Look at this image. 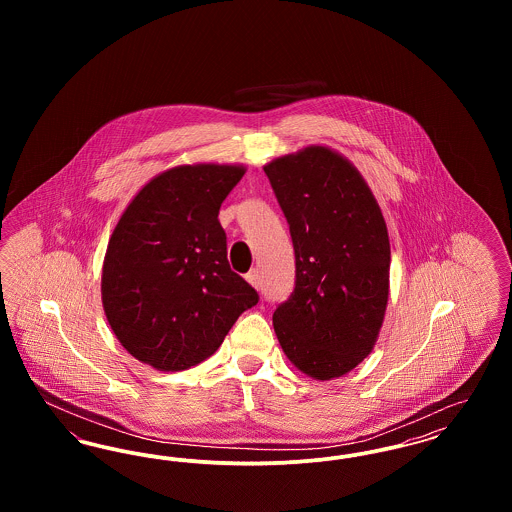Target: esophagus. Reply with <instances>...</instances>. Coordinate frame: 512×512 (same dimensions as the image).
<instances>
[{
  "instance_id": "1",
  "label": "esophagus",
  "mask_w": 512,
  "mask_h": 512,
  "mask_svg": "<svg viewBox=\"0 0 512 512\" xmlns=\"http://www.w3.org/2000/svg\"><path fill=\"white\" fill-rule=\"evenodd\" d=\"M245 280H247L255 290H259V288H261V274H259V270H257V268L249 270V272L245 274Z\"/></svg>"
}]
</instances>
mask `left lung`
<instances>
[{
    "instance_id": "left-lung-1",
    "label": "left lung",
    "mask_w": 512,
    "mask_h": 512,
    "mask_svg": "<svg viewBox=\"0 0 512 512\" xmlns=\"http://www.w3.org/2000/svg\"><path fill=\"white\" fill-rule=\"evenodd\" d=\"M290 224L295 288L272 324L297 370L340 378L374 349L390 297V236L357 167L328 146L303 147L265 165Z\"/></svg>"
}]
</instances>
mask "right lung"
Listing matches in <instances>:
<instances>
[{"instance_id": "obj_1", "label": "right lung", "mask_w": 512, "mask_h": 512, "mask_svg": "<svg viewBox=\"0 0 512 512\" xmlns=\"http://www.w3.org/2000/svg\"><path fill=\"white\" fill-rule=\"evenodd\" d=\"M244 165L194 163L153 176L122 211L101 268V303L140 363L180 372L209 359L259 301L230 270L220 203Z\"/></svg>"}]
</instances>
